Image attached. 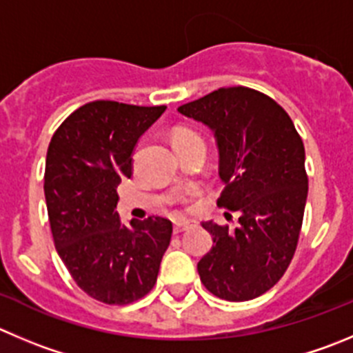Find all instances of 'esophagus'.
Returning <instances> with one entry per match:
<instances>
[{
    "label": "esophagus",
    "instance_id": "34e87169",
    "mask_svg": "<svg viewBox=\"0 0 353 353\" xmlns=\"http://www.w3.org/2000/svg\"><path fill=\"white\" fill-rule=\"evenodd\" d=\"M194 225H196V223H194V221H190V220H180V221H174V223H173V232H174V234L185 232V230L192 229Z\"/></svg>",
    "mask_w": 353,
    "mask_h": 353
}]
</instances>
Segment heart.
Segmentation results:
<instances>
[{"label":"heart","instance_id":"1","mask_svg":"<svg viewBox=\"0 0 353 353\" xmlns=\"http://www.w3.org/2000/svg\"><path fill=\"white\" fill-rule=\"evenodd\" d=\"M190 140H201L199 133L194 132L192 128H179L173 133L174 145H179V143H183V142H190Z\"/></svg>","mask_w":353,"mask_h":353}]
</instances>
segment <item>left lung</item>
I'll use <instances>...</instances> for the list:
<instances>
[{"label": "left lung", "mask_w": 353, "mask_h": 353, "mask_svg": "<svg viewBox=\"0 0 353 353\" xmlns=\"http://www.w3.org/2000/svg\"><path fill=\"white\" fill-rule=\"evenodd\" d=\"M179 110L214 132L225 183L216 204L239 213L234 230L203 221L213 248L197 263L201 283L221 300H253L277 284L296 251L308 194L303 140L279 103L246 86L218 88Z\"/></svg>", "instance_id": "1"}]
</instances>
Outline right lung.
<instances>
[{"instance_id": "right-lung-1", "label": "right lung", "mask_w": 353, "mask_h": 353, "mask_svg": "<svg viewBox=\"0 0 353 353\" xmlns=\"http://www.w3.org/2000/svg\"><path fill=\"white\" fill-rule=\"evenodd\" d=\"M164 110L95 100L65 117L48 145L45 197L57 253L74 283L102 303L145 296L170 246V220L149 216L126 227L116 211L133 149Z\"/></svg>"}]
</instances>
